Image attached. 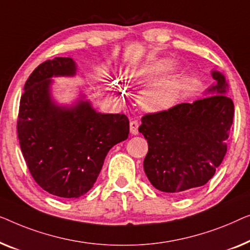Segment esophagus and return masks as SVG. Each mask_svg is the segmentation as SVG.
Listing matches in <instances>:
<instances>
[{
	"instance_id": "1",
	"label": "esophagus",
	"mask_w": 250,
	"mask_h": 250,
	"mask_svg": "<svg viewBox=\"0 0 250 250\" xmlns=\"http://www.w3.org/2000/svg\"><path fill=\"white\" fill-rule=\"evenodd\" d=\"M138 121H130V133H131V135H138Z\"/></svg>"
}]
</instances>
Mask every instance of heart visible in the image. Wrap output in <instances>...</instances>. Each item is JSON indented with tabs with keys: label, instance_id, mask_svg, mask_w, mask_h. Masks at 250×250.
Segmentation results:
<instances>
[{
	"label": "heart",
	"instance_id": "obj_1",
	"mask_svg": "<svg viewBox=\"0 0 250 250\" xmlns=\"http://www.w3.org/2000/svg\"><path fill=\"white\" fill-rule=\"evenodd\" d=\"M172 68L173 62L170 60H157L128 70L126 77L130 82L142 83L167 75ZM186 86L187 80L184 76L179 73H171L146 88L140 97V103L145 110L150 112L167 110L178 101L184 93Z\"/></svg>",
	"mask_w": 250,
	"mask_h": 250
}]
</instances>
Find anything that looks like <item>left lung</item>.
Returning <instances> with one entry per match:
<instances>
[{"mask_svg":"<svg viewBox=\"0 0 250 250\" xmlns=\"http://www.w3.org/2000/svg\"><path fill=\"white\" fill-rule=\"evenodd\" d=\"M215 85L194 103L146 114L139 132L148 143L144 170L154 187L184 195L206 185L227 154L234 105L226 77L213 70Z\"/></svg>","mask_w":250,"mask_h":250,"instance_id":"left-lung-1","label":"left lung"}]
</instances>
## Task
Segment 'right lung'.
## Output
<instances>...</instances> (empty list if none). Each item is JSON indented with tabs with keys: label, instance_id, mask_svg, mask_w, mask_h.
Returning a JSON list of instances; mask_svg holds the SVG:
<instances>
[{
	"label": "right lung",
	"instance_id": "1",
	"mask_svg": "<svg viewBox=\"0 0 250 250\" xmlns=\"http://www.w3.org/2000/svg\"><path fill=\"white\" fill-rule=\"evenodd\" d=\"M76 73L71 58L38 65L24 83L17 122L31 175L45 191L61 198H78L90 190L108 150L129 135L125 114L100 113L85 95L70 106L56 103L52 78Z\"/></svg>",
	"mask_w": 250,
	"mask_h": 250
}]
</instances>
